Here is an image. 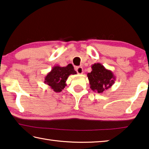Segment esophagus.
<instances>
[{
    "mask_svg": "<svg viewBox=\"0 0 149 149\" xmlns=\"http://www.w3.org/2000/svg\"><path fill=\"white\" fill-rule=\"evenodd\" d=\"M76 72L77 74H84V69L81 67H77L76 68Z\"/></svg>",
    "mask_w": 149,
    "mask_h": 149,
    "instance_id": "obj_1",
    "label": "esophagus"
}]
</instances>
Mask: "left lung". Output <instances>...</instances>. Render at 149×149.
I'll use <instances>...</instances> for the list:
<instances>
[{"mask_svg": "<svg viewBox=\"0 0 149 149\" xmlns=\"http://www.w3.org/2000/svg\"><path fill=\"white\" fill-rule=\"evenodd\" d=\"M92 71L87 74L90 88L93 91L102 93L114 84L115 75L111 70L105 68L100 63L91 65Z\"/></svg>", "mask_w": 149, "mask_h": 149, "instance_id": "1", "label": "left lung"}]
</instances>
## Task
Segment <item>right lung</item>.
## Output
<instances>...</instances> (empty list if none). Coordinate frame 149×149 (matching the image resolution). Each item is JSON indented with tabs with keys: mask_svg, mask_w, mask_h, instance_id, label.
Here are the masks:
<instances>
[{
	"mask_svg": "<svg viewBox=\"0 0 149 149\" xmlns=\"http://www.w3.org/2000/svg\"><path fill=\"white\" fill-rule=\"evenodd\" d=\"M72 64H69L66 66L60 67L55 65L51 71L49 72L45 78V84L53 90V91L59 93L66 86V80L70 75L76 74Z\"/></svg>",
	"mask_w": 149,
	"mask_h": 149,
	"instance_id": "obj_1",
	"label": "right lung"
}]
</instances>
